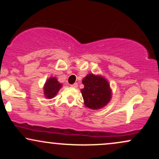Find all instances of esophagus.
<instances>
[{
  "instance_id": "34e87169",
  "label": "esophagus",
  "mask_w": 159,
  "mask_h": 159,
  "mask_svg": "<svg viewBox=\"0 0 159 159\" xmlns=\"http://www.w3.org/2000/svg\"><path fill=\"white\" fill-rule=\"evenodd\" d=\"M71 87H73V88H77V87H78V84L77 83H75V84H73L71 85Z\"/></svg>"
}]
</instances>
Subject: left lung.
<instances>
[{
  "label": "left lung",
  "mask_w": 159,
  "mask_h": 159,
  "mask_svg": "<svg viewBox=\"0 0 159 159\" xmlns=\"http://www.w3.org/2000/svg\"><path fill=\"white\" fill-rule=\"evenodd\" d=\"M84 87L81 92L86 107L98 110L106 106L112 98V90L107 80L101 75L88 74L82 80Z\"/></svg>",
  "instance_id": "left-lung-1"
}]
</instances>
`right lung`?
I'll return each mask as SVG.
<instances>
[{"label":"right lung","instance_id":"1","mask_svg":"<svg viewBox=\"0 0 159 159\" xmlns=\"http://www.w3.org/2000/svg\"><path fill=\"white\" fill-rule=\"evenodd\" d=\"M63 84L57 81L56 77H50L45 81L43 87V92L45 98H54L61 90Z\"/></svg>","mask_w":159,"mask_h":159}]
</instances>
